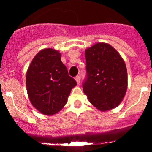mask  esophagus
I'll return each instance as SVG.
<instances>
[{
  "mask_svg": "<svg viewBox=\"0 0 152 152\" xmlns=\"http://www.w3.org/2000/svg\"><path fill=\"white\" fill-rule=\"evenodd\" d=\"M75 79H76V82H77V84L80 83V76H76V77H75Z\"/></svg>",
  "mask_w": 152,
  "mask_h": 152,
  "instance_id": "1",
  "label": "esophagus"
}]
</instances>
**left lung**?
<instances>
[{"instance_id":"8db88e82","label":"left lung","mask_w":152,"mask_h":152,"mask_svg":"<svg viewBox=\"0 0 152 152\" xmlns=\"http://www.w3.org/2000/svg\"><path fill=\"white\" fill-rule=\"evenodd\" d=\"M87 77L83 91L96 109L106 112L121 103L128 86L127 70L120 53L105 42L85 50Z\"/></svg>"}]
</instances>
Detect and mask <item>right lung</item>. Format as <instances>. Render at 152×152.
I'll return each mask as SVG.
<instances>
[{
    "label": "right lung",
    "mask_w": 152,
    "mask_h": 152,
    "mask_svg": "<svg viewBox=\"0 0 152 152\" xmlns=\"http://www.w3.org/2000/svg\"><path fill=\"white\" fill-rule=\"evenodd\" d=\"M26 85L33 107L42 114L52 115L66 104L70 91L77 83L69 76L61 61V53L48 48L32 59L26 72Z\"/></svg>",
    "instance_id": "1"
}]
</instances>
